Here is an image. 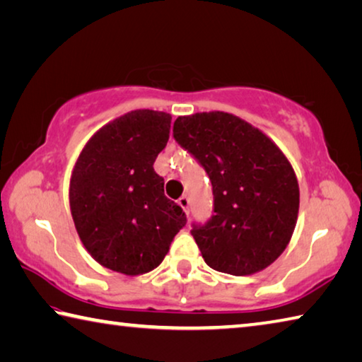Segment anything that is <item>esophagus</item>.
I'll return each instance as SVG.
<instances>
[{"label": "esophagus", "instance_id": "1", "mask_svg": "<svg viewBox=\"0 0 362 362\" xmlns=\"http://www.w3.org/2000/svg\"><path fill=\"white\" fill-rule=\"evenodd\" d=\"M179 204L182 206V209L187 212V216L189 214V199H188V196H182V198L179 199Z\"/></svg>", "mask_w": 362, "mask_h": 362}]
</instances>
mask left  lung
I'll return each instance as SVG.
<instances>
[{"mask_svg":"<svg viewBox=\"0 0 362 362\" xmlns=\"http://www.w3.org/2000/svg\"><path fill=\"white\" fill-rule=\"evenodd\" d=\"M174 139L209 175L212 216L193 223L204 262L246 276L278 259L298 214V183L287 158L265 134L223 112L179 116Z\"/></svg>","mask_w":362,"mask_h":362,"instance_id":"left-lung-1","label":"left lung"}]
</instances>
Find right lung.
<instances>
[{
    "instance_id": "obj_1",
    "label": "right lung",
    "mask_w": 362,
    "mask_h": 362,
    "mask_svg": "<svg viewBox=\"0 0 362 362\" xmlns=\"http://www.w3.org/2000/svg\"><path fill=\"white\" fill-rule=\"evenodd\" d=\"M170 119L164 112L136 110L108 122L86 144L73 169L76 231L93 259L113 272H151L187 223L153 169L169 140Z\"/></svg>"
}]
</instances>
